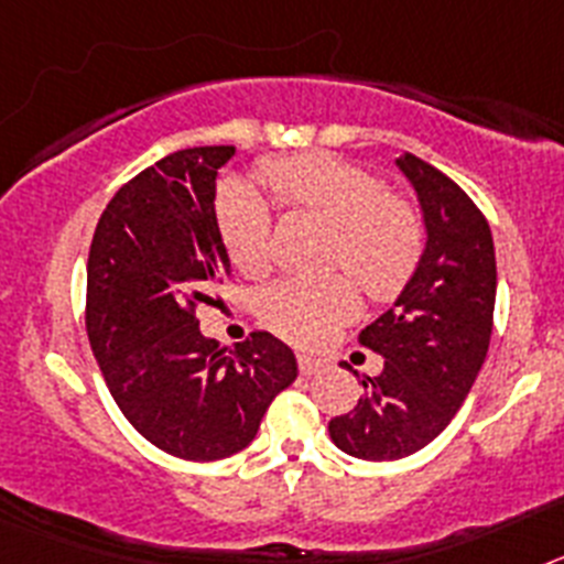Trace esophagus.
Instances as JSON below:
<instances>
[{
    "label": "esophagus",
    "mask_w": 564,
    "mask_h": 564,
    "mask_svg": "<svg viewBox=\"0 0 564 564\" xmlns=\"http://www.w3.org/2000/svg\"><path fill=\"white\" fill-rule=\"evenodd\" d=\"M296 364H299V372L302 376H316L322 372L325 367H330V361L322 356H313V352H296Z\"/></svg>",
    "instance_id": "obj_1"
}]
</instances>
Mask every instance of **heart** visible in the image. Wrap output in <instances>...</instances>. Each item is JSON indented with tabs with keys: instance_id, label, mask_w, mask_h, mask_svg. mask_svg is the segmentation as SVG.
<instances>
[{
	"instance_id": "b5f03b06",
	"label": "heart",
	"mask_w": 564,
	"mask_h": 564,
	"mask_svg": "<svg viewBox=\"0 0 564 564\" xmlns=\"http://www.w3.org/2000/svg\"><path fill=\"white\" fill-rule=\"evenodd\" d=\"M259 177L279 208L330 226L327 268L356 278L372 302H392L415 279L426 251L421 212L387 192L370 169L333 154H296L265 161ZM217 223L231 265L248 279L265 276L273 265L268 203L248 186L228 183L217 197ZM346 278L279 279L259 296V318L296 344L322 341L358 313L356 286Z\"/></svg>"
}]
</instances>
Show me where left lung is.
<instances>
[{
  "mask_svg": "<svg viewBox=\"0 0 564 564\" xmlns=\"http://www.w3.org/2000/svg\"><path fill=\"white\" fill-rule=\"evenodd\" d=\"M426 223L421 268L395 307L358 333L383 356L364 395L330 421L338 449L361 460H398L435 441L466 401L495 325L497 262L491 228L452 177L415 154L398 158Z\"/></svg>",
  "mask_w": 564,
  "mask_h": 564,
  "instance_id": "1",
  "label": "left lung"
}]
</instances>
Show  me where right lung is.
<instances>
[{
    "instance_id": "right-lung-1",
    "label": "right lung",
    "mask_w": 564,
    "mask_h": 564,
    "mask_svg": "<svg viewBox=\"0 0 564 564\" xmlns=\"http://www.w3.org/2000/svg\"><path fill=\"white\" fill-rule=\"evenodd\" d=\"M234 147L172 152L123 183L87 259L89 347L118 410L152 446L183 460L246 449L296 378L291 347L253 330L234 347L206 338L197 307H220L231 276L214 194Z\"/></svg>"
}]
</instances>
